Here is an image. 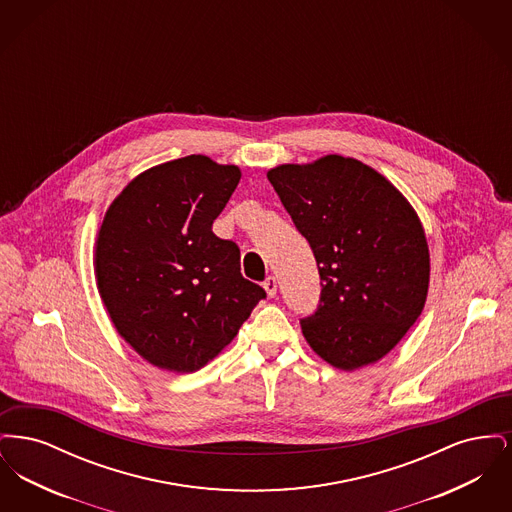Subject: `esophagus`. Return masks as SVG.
<instances>
[{
    "mask_svg": "<svg viewBox=\"0 0 512 512\" xmlns=\"http://www.w3.org/2000/svg\"><path fill=\"white\" fill-rule=\"evenodd\" d=\"M263 288L267 290V293L270 295V297H274V295H276V290H278L276 278H274V276H268L267 280L263 282Z\"/></svg>",
    "mask_w": 512,
    "mask_h": 512,
    "instance_id": "1",
    "label": "esophagus"
}]
</instances>
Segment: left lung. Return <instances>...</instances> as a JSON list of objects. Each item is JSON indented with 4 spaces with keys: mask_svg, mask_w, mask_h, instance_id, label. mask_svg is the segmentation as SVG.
I'll list each match as a JSON object with an SVG mask.
<instances>
[{
    "mask_svg": "<svg viewBox=\"0 0 512 512\" xmlns=\"http://www.w3.org/2000/svg\"><path fill=\"white\" fill-rule=\"evenodd\" d=\"M267 176L317 259L322 290L315 315L301 318L305 340L341 370L380 361L428 295L430 253L416 211L388 178L351 157L280 165Z\"/></svg>",
    "mask_w": 512,
    "mask_h": 512,
    "instance_id": "8db88e82",
    "label": "left lung"
}]
</instances>
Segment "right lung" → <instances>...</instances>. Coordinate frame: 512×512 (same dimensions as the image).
Instances as JSON below:
<instances>
[{
	"instance_id": "right-lung-1",
	"label": "right lung",
	"mask_w": 512,
	"mask_h": 512,
	"mask_svg": "<svg viewBox=\"0 0 512 512\" xmlns=\"http://www.w3.org/2000/svg\"><path fill=\"white\" fill-rule=\"evenodd\" d=\"M242 172L188 155L138 174L109 205L96 242L99 295L147 363L195 372L236 338L265 290L213 222Z\"/></svg>"
}]
</instances>
